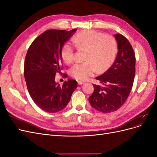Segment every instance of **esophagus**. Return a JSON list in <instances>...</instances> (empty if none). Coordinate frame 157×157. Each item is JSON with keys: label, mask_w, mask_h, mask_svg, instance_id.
Returning <instances> with one entry per match:
<instances>
[{"label": "esophagus", "mask_w": 157, "mask_h": 157, "mask_svg": "<svg viewBox=\"0 0 157 157\" xmlns=\"http://www.w3.org/2000/svg\"><path fill=\"white\" fill-rule=\"evenodd\" d=\"M84 82H82V81H78V84H79V85H82V84H83Z\"/></svg>", "instance_id": "34e87169"}]
</instances>
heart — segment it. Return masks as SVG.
I'll list each match as a JSON object with an SVG mask.
<instances>
[{
	"label": "heart",
	"mask_w": 157,
	"mask_h": 157,
	"mask_svg": "<svg viewBox=\"0 0 157 157\" xmlns=\"http://www.w3.org/2000/svg\"><path fill=\"white\" fill-rule=\"evenodd\" d=\"M78 50H86L82 63H76L71 67L69 73L78 80H85L96 70L103 71L111 67L118 52V43L115 38L110 35L95 30H86L76 35L72 40ZM74 48L65 44L61 50L63 62L69 64L74 59Z\"/></svg>",
	"instance_id": "b5f03b06"
}]
</instances>
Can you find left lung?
<instances>
[{
	"instance_id": "8db88e82",
	"label": "left lung",
	"mask_w": 157,
	"mask_h": 157,
	"mask_svg": "<svg viewBox=\"0 0 157 157\" xmlns=\"http://www.w3.org/2000/svg\"><path fill=\"white\" fill-rule=\"evenodd\" d=\"M118 52L113 65L96 78L94 90L88 98L91 106L104 113L116 111L129 96L136 73V56L130 42L121 34H115Z\"/></svg>"
}]
</instances>
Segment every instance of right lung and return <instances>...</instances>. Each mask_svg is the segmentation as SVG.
<instances>
[{"instance_id": "right-lung-1", "label": "right lung", "mask_w": 157, "mask_h": 157, "mask_svg": "<svg viewBox=\"0 0 157 157\" xmlns=\"http://www.w3.org/2000/svg\"><path fill=\"white\" fill-rule=\"evenodd\" d=\"M76 31L47 30L36 38L27 50L24 63L27 90L36 105L46 112L63 109L77 88V81L73 79L65 81L62 86L55 81L56 74L62 70L61 48ZM67 77L64 73V78Z\"/></svg>"}]
</instances>
